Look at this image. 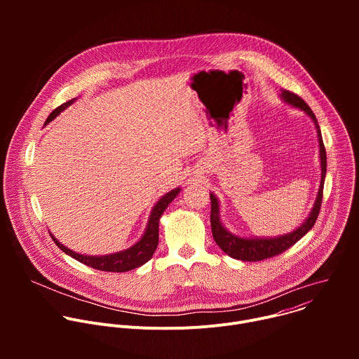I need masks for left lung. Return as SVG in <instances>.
I'll use <instances>...</instances> for the list:
<instances>
[{
    "label": "left lung",
    "mask_w": 359,
    "mask_h": 359,
    "mask_svg": "<svg viewBox=\"0 0 359 359\" xmlns=\"http://www.w3.org/2000/svg\"><path fill=\"white\" fill-rule=\"evenodd\" d=\"M281 97L284 102H287L288 105L294 108H299L304 111L306 115H309L316 125L317 135H318V143H320V161H321V182H320V189L318 194L316 198V203L313 206V210L310 216L305 219V222L294 231L288 234H283L278 237H270V238H247V237H240L236 234H231L227 231V229L223 226L220 220V206H219V200L217 197L210 193V200H212V215H210V223H212V233L215 237L216 244L227 254L230 257L236 260H243V262H260L266 260L270 257H274V255L281 254L291 245H294L301 237H304L306 233H309L313 226L317 222L320 209H321V203H323V191H324V182H325V173H327V151L324 147L321 130L317 122L316 115L313 114L311 108L305 104L304 99H301L298 95L281 89Z\"/></svg>",
    "instance_id": "1"
}]
</instances>
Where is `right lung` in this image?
<instances>
[{
	"mask_svg": "<svg viewBox=\"0 0 359 359\" xmlns=\"http://www.w3.org/2000/svg\"><path fill=\"white\" fill-rule=\"evenodd\" d=\"M76 99H71L65 104H62L61 107H58L57 109H54L50 112V115L48 116L45 125L48 122L53 121L55 116H58L64 109H67L69 105H72ZM180 193V187L173 189L172 191L166 193L165 196H162L159 198V201L153 206L151 213L149 216V222H147V227L144 230V234L142 236V238L133 244L132 247H129L128 250L119 251V252H114V254H107V255H83V254H78L72 250H69L68 247H65L64 244H61L53 234V240L55 241V244L68 255H71L72 259L78 260L79 263L92 267L95 270L99 271H109V273H125L133 269H137L140 266H143L144 263H147L153 252L156 251V247L159 244V220L163 215V212L168 209L169 203L173 201V198Z\"/></svg>",
	"mask_w": 359,
	"mask_h": 359,
	"instance_id": "add662e5",
	"label": "right lung"
}]
</instances>
